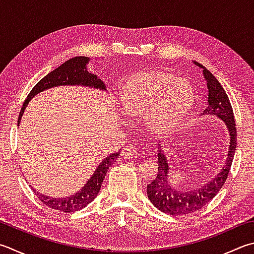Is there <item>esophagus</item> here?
<instances>
[{"label":"esophagus","mask_w":254,"mask_h":254,"mask_svg":"<svg viewBox=\"0 0 254 254\" xmlns=\"http://www.w3.org/2000/svg\"><path fill=\"white\" fill-rule=\"evenodd\" d=\"M138 147L136 145H129L127 147H125L122 151V156L126 159H131V158H137L138 156Z\"/></svg>","instance_id":"1"}]
</instances>
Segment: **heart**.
Listing matches in <instances>:
<instances>
[{
	"label": "heart",
	"instance_id": "heart-1",
	"mask_svg": "<svg viewBox=\"0 0 254 254\" xmlns=\"http://www.w3.org/2000/svg\"><path fill=\"white\" fill-rule=\"evenodd\" d=\"M194 100L193 89L185 79L161 71L133 75L121 94L123 111L128 117L146 116L149 130L165 133L183 122Z\"/></svg>",
	"mask_w": 254,
	"mask_h": 254
}]
</instances>
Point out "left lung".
<instances>
[{"label":"left lung","mask_w":254,"mask_h":254,"mask_svg":"<svg viewBox=\"0 0 254 254\" xmlns=\"http://www.w3.org/2000/svg\"><path fill=\"white\" fill-rule=\"evenodd\" d=\"M195 65L203 68V76L207 79L209 98L208 106L203 111V115H214L226 123L229 135H230V145H229L228 158L223 169L211 181L200 187L199 189L191 191H188L187 188L185 191L181 190V188L176 189L170 186L168 181V162L166 157L162 155L160 148H158L159 149L158 174L154 181L147 186V194L156 208L172 216H180V214H188L197 211L216 197L228 178L237 147L236 122H234L232 106L227 93L224 92L219 80L204 66L200 65L197 62H195Z\"/></svg>","instance_id":"left-lung-1"}]
</instances>
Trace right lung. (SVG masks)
Returning a JSON list of instances; mask_svg holds the SVG:
<instances>
[{
	"instance_id": "1",
	"label": "right lung",
	"mask_w": 254,
	"mask_h": 254,
	"mask_svg": "<svg viewBox=\"0 0 254 254\" xmlns=\"http://www.w3.org/2000/svg\"><path fill=\"white\" fill-rule=\"evenodd\" d=\"M88 62V57H74V59H70L67 62H65V63L59 66V67L55 68L54 70H52L51 73L45 76V77H43L40 82L33 87L26 99L24 100L20 115H18L17 125H20L21 117L28 102H30L33 96H35L36 94L42 92V90L60 85H84L92 86V87L95 88L106 89V86H105L103 80L99 79L96 75L89 73L87 68H86V64H87ZM119 155H121V151L114 152V154L107 157L106 159H104L102 161V164H100L97 167V169L95 170L92 178L87 181V184L80 189V191H78V192L75 193L74 195H71V197L50 198L47 197V195L37 193V191L35 189H32L35 192L36 197L51 209L59 210V211L67 213L78 211V210L85 208L88 203L92 202L95 197L98 194L100 187H102V184L105 179V176L107 174V170L111 168V166L116 161Z\"/></svg>"
}]
</instances>
